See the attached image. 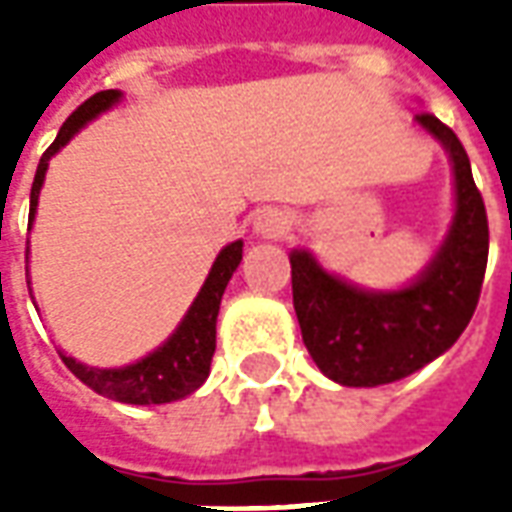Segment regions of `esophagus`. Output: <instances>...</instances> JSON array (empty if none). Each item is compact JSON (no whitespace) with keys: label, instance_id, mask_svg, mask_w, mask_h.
Here are the masks:
<instances>
[{"label":"esophagus","instance_id":"obj_1","mask_svg":"<svg viewBox=\"0 0 512 512\" xmlns=\"http://www.w3.org/2000/svg\"><path fill=\"white\" fill-rule=\"evenodd\" d=\"M290 227H293V219H290V213L279 211V208H268L257 216L255 222V233L260 238H285L290 233Z\"/></svg>","mask_w":512,"mask_h":512}]
</instances>
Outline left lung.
I'll return each instance as SVG.
<instances>
[{
    "mask_svg": "<svg viewBox=\"0 0 512 512\" xmlns=\"http://www.w3.org/2000/svg\"><path fill=\"white\" fill-rule=\"evenodd\" d=\"M417 123L447 150L455 213L444 241L414 282L367 290L329 274L307 249L290 252L293 307L312 362L343 386H381L430 365L469 326L488 263V216L461 139L439 117Z\"/></svg>",
    "mask_w": 512,
    "mask_h": 512,
    "instance_id": "8db88e82",
    "label": "left lung"
}]
</instances>
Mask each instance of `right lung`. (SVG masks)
Segmentation results:
<instances>
[{"label": "right lung", "instance_id": "add662e5", "mask_svg": "<svg viewBox=\"0 0 512 512\" xmlns=\"http://www.w3.org/2000/svg\"><path fill=\"white\" fill-rule=\"evenodd\" d=\"M123 98L120 90H101L93 98H87L65 123L60 134L51 142V147L40 156L38 172L32 180V194H29V227L35 222L38 211V197L46 180L51 156H57L62 147L71 142L90 120L112 109ZM29 244V241H27ZM29 255V246H27ZM244 257V241L227 244L213 260L208 277L202 282L197 299L191 301V307L178 323V329L169 334L164 345H158L156 351L142 356L139 362L126 367H87L76 362L73 356H65L60 351L62 362L68 365L73 376L84 381L93 392L104 397H112L117 403H131V406H158V403H172L180 397L197 392L205 378L211 373V359L216 351V318H219V304H222L224 288L235 274V268ZM29 263V257H27ZM29 285V268H27Z\"/></svg>", "mask_w": 512, "mask_h": 512}]
</instances>
